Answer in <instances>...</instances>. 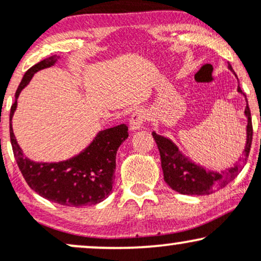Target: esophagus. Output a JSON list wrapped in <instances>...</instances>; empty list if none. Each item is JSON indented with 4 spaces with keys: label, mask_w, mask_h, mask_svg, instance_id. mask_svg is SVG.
<instances>
[{
    "label": "esophagus",
    "mask_w": 261,
    "mask_h": 261,
    "mask_svg": "<svg viewBox=\"0 0 261 261\" xmlns=\"http://www.w3.org/2000/svg\"><path fill=\"white\" fill-rule=\"evenodd\" d=\"M148 118V113L146 112L145 109H136L133 113L130 118V130L131 131H136L139 128L142 127V125L145 124V121L147 120Z\"/></svg>",
    "instance_id": "obj_1"
}]
</instances>
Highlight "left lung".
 I'll return each mask as SVG.
<instances>
[{"instance_id":"left-lung-1","label":"left lung","mask_w":261,"mask_h":261,"mask_svg":"<svg viewBox=\"0 0 261 261\" xmlns=\"http://www.w3.org/2000/svg\"><path fill=\"white\" fill-rule=\"evenodd\" d=\"M228 68L236 74L229 64ZM237 91L243 93L239 86ZM244 114L248 119V125L247 142H245L243 154H242V157H239L238 162H236L234 166L226 169L224 172H214V170H207L201 166H197V164L189 161L179 151V148L176 147L173 141L155 133H152V136H153L157 147L160 149L162 169H163L164 180L167 184L173 190L178 191L182 195H208V194L217 191L218 189L226 187L229 181H232L243 169L244 164L247 163L248 155L250 152L251 140H253V125H251V115L248 100Z\"/></svg>"}]
</instances>
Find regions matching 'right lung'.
I'll use <instances>...</instances> for the list:
<instances>
[{"label": "right lung", "instance_id": "1", "mask_svg": "<svg viewBox=\"0 0 261 261\" xmlns=\"http://www.w3.org/2000/svg\"><path fill=\"white\" fill-rule=\"evenodd\" d=\"M60 58L54 55L38 62L23 76L11 107L10 136L12 149L27 184L39 195L70 207L95 205L110 195L115 176L118 148L128 137L127 126L118 125L99 131L85 151L76 157L58 163H39L23 154L12 128V118L17 108V98L29 81L43 68L55 65Z\"/></svg>", "mask_w": 261, "mask_h": 261}]
</instances>
